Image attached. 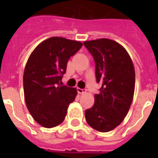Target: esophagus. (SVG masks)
<instances>
[{
  "mask_svg": "<svg viewBox=\"0 0 158 158\" xmlns=\"http://www.w3.org/2000/svg\"><path fill=\"white\" fill-rule=\"evenodd\" d=\"M78 93H79V94H84V93H86V89H78Z\"/></svg>",
  "mask_w": 158,
  "mask_h": 158,
  "instance_id": "1",
  "label": "esophagus"
}]
</instances>
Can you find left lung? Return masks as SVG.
Listing matches in <instances>:
<instances>
[{
  "label": "left lung",
  "mask_w": 158,
  "mask_h": 158,
  "mask_svg": "<svg viewBox=\"0 0 158 158\" xmlns=\"http://www.w3.org/2000/svg\"><path fill=\"white\" fill-rule=\"evenodd\" d=\"M84 44L94 56L97 82L102 84L94 105L85 110L86 121L99 132H108L122 122L130 110L135 94V67L127 51L115 41L100 38Z\"/></svg>",
  "instance_id": "obj_1"
}]
</instances>
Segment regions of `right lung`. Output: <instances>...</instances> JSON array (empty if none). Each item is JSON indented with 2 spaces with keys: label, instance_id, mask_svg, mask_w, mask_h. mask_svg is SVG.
Returning a JSON list of instances; mask_svg holds the SVG:
<instances>
[{
  "label": "right lung",
  "instance_id": "add662e5",
  "mask_svg": "<svg viewBox=\"0 0 158 158\" xmlns=\"http://www.w3.org/2000/svg\"><path fill=\"white\" fill-rule=\"evenodd\" d=\"M82 46L81 42L52 37L38 44L28 57L23 78L24 99L31 115L43 127L61 124L77 96L75 88L60 81L67 62Z\"/></svg>",
  "mask_w": 158,
  "mask_h": 158
}]
</instances>
